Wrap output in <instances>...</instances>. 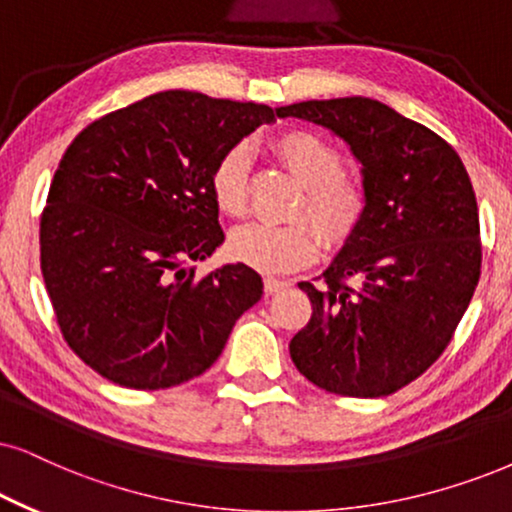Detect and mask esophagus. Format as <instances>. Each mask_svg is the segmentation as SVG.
Segmentation results:
<instances>
[{
	"instance_id": "esophagus-1",
	"label": "esophagus",
	"mask_w": 512,
	"mask_h": 512,
	"mask_svg": "<svg viewBox=\"0 0 512 512\" xmlns=\"http://www.w3.org/2000/svg\"><path fill=\"white\" fill-rule=\"evenodd\" d=\"M288 286H290V283L283 281V278H271V276L264 278V293H267V295L281 293V290H286Z\"/></svg>"
}]
</instances>
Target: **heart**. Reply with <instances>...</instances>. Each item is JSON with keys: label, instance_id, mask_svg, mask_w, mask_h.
<instances>
[{"label": "heart", "instance_id": "obj_1", "mask_svg": "<svg viewBox=\"0 0 512 512\" xmlns=\"http://www.w3.org/2000/svg\"><path fill=\"white\" fill-rule=\"evenodd\" d=\"M278 158L304 186L297 212L312 224L248 222L236 226L226 250L236 262L262 271L283 274L300 269L319 255V245L338 248L357 231L366 212V193L357 179L347 177L342 153L328 141L309 132H288L274 144ZM212 198L226 215H241L248 203V148L231 146L212 170Z\"/></svg>", "mask_w": 512, "mask_h": 512}]
</instances>
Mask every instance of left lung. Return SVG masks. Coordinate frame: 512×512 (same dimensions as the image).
<instances>
[{
  "instance_id": "obj_1",
  "label": "left lung",
  "mask_w": 512,
  "mask_h": 512,
  "mask_svg": "<svg viewBox=\"0 0 512 512\" xmlns=\"http://www.w3.org/2000/svg\"><path fill=\"white\" fill-rule=\"evenodd\" d=\"M338 137L361 165L366 212L321 274L302 281L312 319L290 340L326 392L385 397L435 364L480 281V215L458 153L375 99L276 108Z\"/></svg>"
}]
</instances>
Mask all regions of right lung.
Returning <instances> with one entry per match:
<instances>
[{
	"mask_svg": "<svg viewBox=\"0 0 512 512\" xmlns=\"http://www.w3.org/2000/svg\"><path fill=\"white\" fill-rule=\"evenodd\" d=\"M276 122L262 103L160 92L77 134L40 222L42 276L63 338L132 390H165L215 364L262 297L248 264L196 278L224 243L210 179L219 158Z\"/></svg>",
	"mask_w": 512,
	"mask_h": 512,
	"instance_id": "1",
	"label": "right lung"
}]
</instances>
